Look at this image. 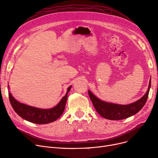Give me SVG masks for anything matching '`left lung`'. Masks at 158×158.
Segmentation results:
<instances>
[{
	"label": "left lung",
	"instance_id": "left-lung-1",
	"mask_svg": "<svg viewBox=\"0 0 158 158\" xmlns=\"http://www.w3.org/2000/svg\"><path fill=\"white\" fill-rule=\"evenodd\" d=\"M150 87L151 80L148 89L144 96L136 102L128 105H118L102 101L95 97L89 90L88 94L95 110L102 117L109 120H121L134 115L144 107L148 99Z\"/></svg>",
	"mask_w": 158,
	"mask_h": 158
}]
</instances>
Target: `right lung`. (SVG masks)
<instances>
[{
    "label": "right lung",
    "mask_w": 158,
    "mask_h": 158,
    "mask_svg": "<svg viewBox=\"0 0 158 158\" xmlns=\"http://www.w3.org/2000/svg\"><path fill=\"white\" fill-rule=\"evenodd\" d=\"M70 88L71 85L68 88L67 92L60 102L53 108L49 109H39L18 102L13 98L10 92L8 93V96L12 108L19 116L31 123L43 125L56 121L63 113L68 97L67 94Z\"/></svg>",
    "instance_id": "1"
}]
</instances>
